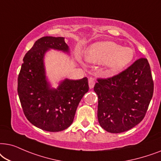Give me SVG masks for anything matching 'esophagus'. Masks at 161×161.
Masks as SVG:
<instances>
[{
    "mask_svg": "<svg viewBox=\"0 0 161 161\" xmlns=\"http://www.w3.org/2000/svg\"><path fill=\"white\" fill-rule=\"evenodd\" d=\"M95 80L93 78H91L89 79V81H88V84H89V87L90 88H93V87H94V85H95Z\"/></svg>",
    "mask_w": 161,
    "mask_h": 161,
    "instance_id": "1",
    "label": "esophagus"
}]
</instances>
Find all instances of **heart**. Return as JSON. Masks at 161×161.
Instances as JSON below:
<instances>
[{"label": "heart", "instance_id": "obj_1", "mask_svg": "<svg viewBox=\"0 0 161 161\" xmlns=\"http://www.w3.org/2000/svg\"><path fill=\"white\" fill-rule=\"evenodd\" d=\"M134 55L132 48L121 47L110 41L95 42L85 51L87 61L95 64H106L109 70L113 73L119 71L131 63Z\"/></svg>", "mask_w": 161, "mask_h": 161}]
</instances>
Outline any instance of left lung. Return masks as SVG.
<instances>
[{"mask_svg":"<svg viewBox=\"0 0 161 161\" xmlns=\"http://www.w3.org/2000/svg\"><path fill=\"white\" fill-rule=\"evenodd\" d=\"M98 121L111 133L127 131L144 118L153 98L154 82L147 59L140 58L120 74L97 79Z\"/></svg>","mask_w":161,"mask_h":161,"instance_id":"1","label":"left lung"}]
</instances>
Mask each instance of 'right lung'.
Listing matches in <instances>:
<instances>
[{
	"mask_svg": "<svg viewBox=\"0 0 161 161\" xmlns=\"http://www.w3.org/2000/svg\"><path fill=\"white\" fill-rule=\"evenodd\" d=\"M69 52L65 38L43 37L25 53L18 79V93L26 119L40 129L59 132L67 129L83 96L88 91V80L65 79L58 88L47 82L44 55L48 49Z\"/></svg>",
	"mask_w": 161,
	"mask_h": 161,
	"instance_id": "add662e5",
	"label": "right lung"
}]
</instances>
